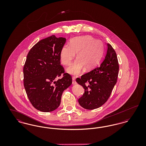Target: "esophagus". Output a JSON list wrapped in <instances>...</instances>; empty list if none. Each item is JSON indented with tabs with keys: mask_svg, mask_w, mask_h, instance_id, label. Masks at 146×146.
Listing matches in <instances>:
<instances>
[{
	"mask_svg": "<svg viewBox=\"0 0 146 146\" xmlns=\"http://www.w3.org/2000/svg\"><path fill=\"white\" fill-rule=\"evenodd\" d=\"M75 77H73L72 78V84L73 85H76V81L75 80Z\"/></svg>",
	"mask_w": 146,
	"mask_h": 146,
	"instance_id": "34e87169",
	"label": "esophagus"
}]
</instances>
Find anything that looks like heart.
Segmentation results:
<instances>
[{"instance_id":"1","label":"heart","mask_w":146,"mask_h":146,"mask_svg":"<svg viewBox=\"0 0 146 146\" xmlns=\"http://www.w3.org/2000/svg\"><path fill=\"white\" fill-rule=\"evenodd\" d=\"M104 45L100 40H95L90 35L79 36L71 39L70 45H63L60 52L63 64L69 66L76 53V60L67 68L68 73L79 75L84 69L88 72L95 68L104 54Z\"/></svg>"}]
</instances>
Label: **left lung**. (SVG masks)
I'll use <instances>...</instances> for the list:
<instances>
[{"mask_svg":"<svg viewBox=\"0 0 146 146\" xmlns=\"http://www.w3.org/2000/svg\"><path fill=\"white\" fill-rule=\"evenodd\" d=\"M107 50L104 61L97 68L76 78V82L85 90L78 100L85 109L94 110L102 106L108 100L117 83L119 64L115 51L107 43ZM86 82L89 85L86 86Z\"/></svg>","mask_w":146,"mask_h":146,"instance_id":"8db88e82","label":"left lung"}]
</instances>
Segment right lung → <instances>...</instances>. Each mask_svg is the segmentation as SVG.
Instances as JSON below:
<instances>
[{
    "mask_svg": "<svg viewBox=\"0 0 146 146\" xmlns=\"http://www.w3.org/2000/svg\"><path fill=\"white\" fill-rule=\"evenodd\" d=\"M66 41L52 35L38 42L28 52L23 67V83L29 100L37 110L50 112L61 103L63 92L72 83V77L64 73L60 52Z\"/></svg>",
    "mask_w": 146,
    "mask_h": 146,
    "instance_id": "1",
    "label": "right lung"
}]
</instances>
